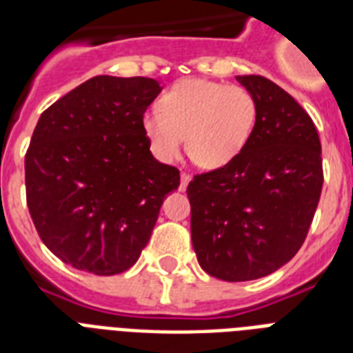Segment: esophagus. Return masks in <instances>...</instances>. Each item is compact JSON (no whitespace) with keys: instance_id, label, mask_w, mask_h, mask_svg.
<instances>
[{"instance_id":"1","label":"esophagus","mask_w":353,"mask_h":353,"mask_svg":"<svg viewBox=\"0 0 353 353\" xmlns=\"http://www.w3.org/2000/svg\"><path fill=\"white\" fill-rule=\"evenodd\" d=\"M190 179H192V176H190V174H187V172H183V174H181V183H179V190H187Z\"/></svg>"}]
</instances>
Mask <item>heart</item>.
Here are the masks:
<instances>
[{
    "label": "heart",
    "instance_id": "1",
    "mask_svg": "<svg viewBox=\"0 0 353 353\" xmlns=\"http://www.w3.org/2000/svg\"><path fill=\"white\" fill-rule=\"evenodd\" d=\"M256 112V101L245 88L190 79L166 91L161 110H148L141 126L161 161L176 159L187 135L188 157L205 170H214L245 148Z\"/></svg>",
    "mask_w": 353,
    "mask_h": 353
}]
</instances>
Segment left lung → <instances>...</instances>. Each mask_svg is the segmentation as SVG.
<instances>
[{
    "label": "left lung",
    "mask_w": 353,
    "mask_h": 353,
    "mask_svg": "<svg viewBox=\"0 0 353 353\" xmlns=\"http://www.w3.org/2000/svg\"><path fill=\"white\" fill-rule=\"evenodd\" d=\"M236 80L256 101L251 139L234 161L187 187L199 265L225 282L262 279L295 256L324 181L317 128L301 104L260 74Z\"/></svg>",
    "instance_id": "left-lung-1"
}]
</instances>
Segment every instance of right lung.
Masks as SVG:
<instances>
[{
  "mask_svg": "<svg viewBox=\"0 0 353 353\" xmlns=\"http://www.w3.org/2000/svg\"><path fill=\"white\" fill-rule=\"evenodd\" d=\"M144 77H93L41 113L25 155L27 207L62 262L117 274L137 262L179 170L150 152L143 115L161 93Z\"/></svg>",
  "mask_w": 353,
  "mask_h": 353,
  "instance_id": "1",
  "label": "right lung"
}]
</instances>
